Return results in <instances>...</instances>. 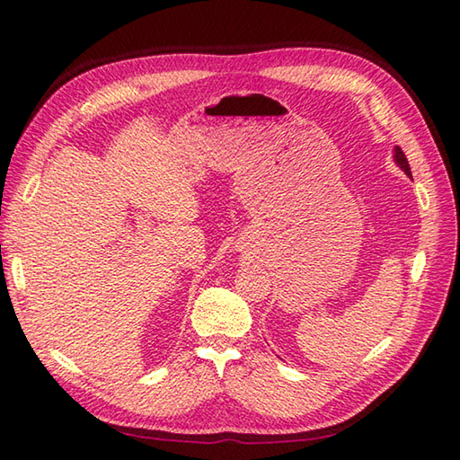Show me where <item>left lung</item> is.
I'll return each instance as SVG.
<instances>
[{
	"label": "left lung",
	"mask_w": 460,
	"mask_h": 460,
	"mask_svg": "<svg viewBox=\"0 0 460 460\" xmlns=\"http://www.w3.org/2000/svg\"><path fill=\"white\" fill-rule=\"evenodd\" d=\"M394 158H395V164L399 165V168H402L409 178H411V168H409V162H407V158H405V154H403V150L399 148V146H395V150H394Z\"/></svg>",
	"instance_id": "8db88e82"
}]
</instances>
